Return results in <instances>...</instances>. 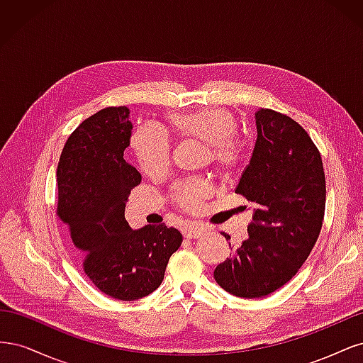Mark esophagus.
<instances>
[{"label":"esophagus","instance_id":"esophagus-1","mask_svg":"<svg viewBox=\"0 0 363 363\" xmlns=\"http://www.w3.org/2000/svg\"><path fill=\"white\" fill-rule=\"evenodd\" d=\"M183 235H184V238H188V239H196V238H200L203 235V228L196 227V225H186Z\"/></svg>","mask_w":363,"mask_h":363}]
</instances>
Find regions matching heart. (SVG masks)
Masks as SVG:
<instances>
[{
  "label": "heart",
  "instance_id": "obj_1",
  "mask_svg": "<svg viewBox=\"0 0 363 363\" xmlns=\"http://www.w3.org/2000/svg\"><path fill=\"white\" fill-rule=\"evenodd\" d=\"M167 123L175 135L184 140H199L206 144L204 162L224 175L233 174L242 164L247 152L245 140L236 135L238 119L225 107H201L191 112L167 115ZM139 168L147 175H160L169 168L172 140L167 131L144 124L131 136ZM212 194L208 182L203 177H191L175 183L172 196L184 208H196Z\"/></svg>",
  "mask_w": 363,
  "mask_h": 363
}]
</instances>
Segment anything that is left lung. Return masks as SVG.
I'll list each match as a JSON object with an SVG mask.
<instances>
[{
	"label": "left lung",
	"instance_id": "left-lung-1",
	"mask_svg": "<svg viewBox=\"0 0 363 363\" xmlns=\"http://www.w3.org/2000/svg\"><path fill=\"white\" fill-rule=\"evenodd\" d=\"M256 145L235 191L255 204L248 238L213 271L219 286L242 298L265 296L298 272L325 211L323 160L307 131L271 108L256 112Z\"/></svg>",
	"mask_w": 363,
	"mask_h": 363
}]
</instances>
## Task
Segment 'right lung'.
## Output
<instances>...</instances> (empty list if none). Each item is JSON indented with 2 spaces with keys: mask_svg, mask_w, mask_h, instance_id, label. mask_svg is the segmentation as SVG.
<instances>
[{
  "mask_svg": "<svg viewBox=\"0 0 363 363\" xmlns=\"http://www.w3.org/2000/svg\"><path fill=\"white\" fill-rule=\"evenodd\" d=\"M125 106L106 107L84 119L68 138L57 167V216L67 225L83 271L116 300L133 301L155 292L168 260L182 245L177 228L125 219L130 191L142 180L124 159L131 123Z\"/></svg>",
  "mask_w": 363,
  "mask_h": 363,
  "instance_id": "right-lung-1",
  "label": "right lung"
}]
</instances>
